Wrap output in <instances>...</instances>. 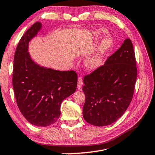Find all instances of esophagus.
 Returning <instances> with one entry per match:
<instances>
[{
    "instance_id": "esophagus-1",
    "label": "esophagus",
    "mask_w": 155,
    "mask_h": 155,
    "mask_svg": "<svg viewBox=\"0 0 155 155\" xmlns=\"http://www.w3.org/2000/svg\"><path fill=\"white\" fill-rule=\"evenodd\" d=\"M83 83V78L81 77H79L78 78V89H81V86Z\"/></svg>"
}]
</instances>
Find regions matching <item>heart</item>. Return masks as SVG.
Masks as SVG:
<instances>
[{"instance_id": "heart-1", "label": "heart", "mask_w": 155, "mask_h": 155, "mask_svg": "<svg viewBox=\"0 0 155 155\" xmlns=\"http://www.w3.org/2000/svg\"><path fill=\"white\" fill-rule=\"evenodd\" d=\"M105 33V30L103 29H96L92 32V35L95 38H99ZM112 45V40L111 38H105L98 47L94 53L90 56L85 60V66L89 69H96L102 64L103 60L107 50Z\"/></svg>"}]
</instances>
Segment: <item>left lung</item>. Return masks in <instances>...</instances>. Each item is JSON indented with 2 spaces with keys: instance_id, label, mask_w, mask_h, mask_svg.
Returning <instances> with one entry per match:
<instances>
[{
  "instance_id": "8db88e82",
  "label": "left lung",
  "mask_w": 155,
  "mask_h": 155,
  "mask_svg": "<svg viewBox=\"0 0 155 155\" xmlns=\"http://www.w3.org/2000/svg\"><path fill=\"white\" fill-rule=\"evenodd\" d=\"M137 77L133 45L126 38L104 65L83 78L85 121L95 126H108L117 121L130 104Z\"/></svg>"
}]
</instances>
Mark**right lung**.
<instances>
[{"label":"right lung","instance_id":"add662e5","mask_svg":"<svg viewBox=\"0 0 155 155\" xmlns=\"http://www.w3.org/2000/svg\"><path fill=\"white\" fill-rule=\"evenodd\" d=\"M41 28L39 22L32 25L17 45L12 85L17 105L23 117L34 126L45 127L57 121L61 103L77 90L78 76L73 70L40 67L31 60L28 43Z\"/></svg>","mask_w":155,"mask_h":155}]
</instances>
